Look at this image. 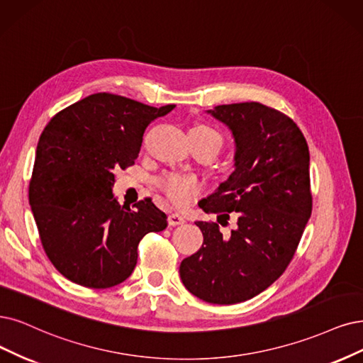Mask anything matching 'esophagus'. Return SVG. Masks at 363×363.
Masks as SVG:
<instances>
[{"mask_svg": "<svg viewBox=\"0 0 363 363\" xmlns=\"http://www.w3.org/2000/svg\"><path fill=\"white\" fill-rule=\"evenodd\" d=\"M167 221H169L170 225H179V224L185 223V218L181 216L179 212H172L169 218H167Z\"/></svg>", "mask_w": 363, "mask_h": 363, "instance_id": "esophagus-1", "label": "esophagus"}]
</instances>
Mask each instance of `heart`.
Here are the masks:
<instances>
[{
    "label": "heart",
    "mask_w": 363,
    "mask_h": 363,
    "mask_svg": "<svg viewBox=\"0 0 363 363\" xmlns=\"http://www.w3.org/2000/svg\"><path fill=\"white\" fill-rule=\"evenodd\" d=\"M190 136L199 138L202 140H208L220 147L223 145L221 133L208 124H197L190 130ZM158 186L170 200L178 205L189 203L190 200L202 189V184L191 174L182 173H166L158 179Z\"/></svg>",
    "instance_id": "b5f03b06"
}]
</instances>
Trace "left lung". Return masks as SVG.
Masks as SVG:
<instances>
[{"label":"left lung","mask_w":363,"mask_h":363,"mask_svg":"<svg viewBox=\"0 0 363 363\" xmlns=\"http://www.w3.org/2000/svg\"><path fill=\"white\" fill-rule=\"evenodd\" d=\"M233 133L235 172L199 206L218 213V223L196 221L203 245L182 260L184 286L217 305L248 301L287 269L311 217L310 151L302 131L286 113L257 101L221 104L209 111Z\"/></svg>","instance_id":"obj_1"}]
</instances>
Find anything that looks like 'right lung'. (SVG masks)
I'll return each mask as SVG.
<instances>
[{"label": "right lung", "instance_id": "right-lung-1", "mask_svg": "<svg viewBox=\"0 0 363 363\" xmlns=\"http://www.w3.org/2000/svg\"><path fill=\"white\" fill-rule=\"evenodd\" d=\"M174 104L152 107L109 92L92 94L53 116L40 136L30 205L43 250L57 271L89 289L125 281L138 245L167 227L151 199L131 209L113 199L115 170L134 164L143 133Z\"/></svg>", "mask_w": 363, "mask_h": 363}]
</instances>
